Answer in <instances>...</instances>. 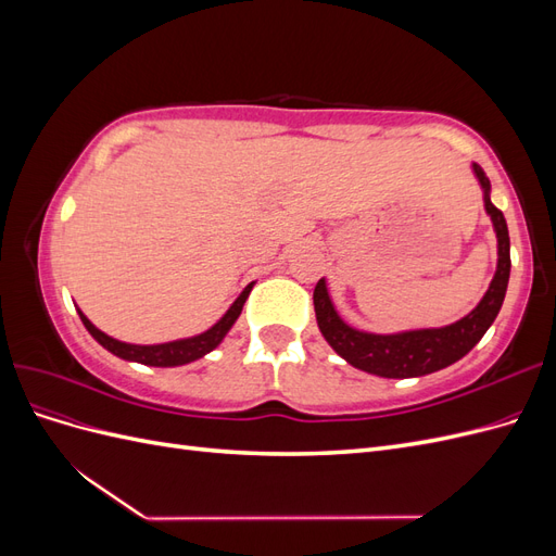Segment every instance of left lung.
I'll return each instance as SVG.
<instances>
[{"mask_svg":"<svg viewBox=\"0 0 556 556\" xmlns=\"http://www.w3.org/2000/svg\"><path fill=\"white\" fill-rule=\"evenodd\" d=\"M473 174L480 182L484 211L496 231V274L486 288L480 304L464 315L462 319L445 327L429 329H410L396 333H374L350 327L336 311L329 296L327 280L323 278L315 285L313 304L317 327L323 331L325 341L333 348L336 355H341L348 364L359 371L374 374L380 378H419L459 362L464 355L478 345L484 331L496 319L503 299H506L508 278H510V237L503 213L492 204L490 192L492 185L486 174L473 162Z\"/></svg>","mask_w":556,"mask_h":556,"instance_id":"left-lung-1","label":"left lung"}]
</instances>
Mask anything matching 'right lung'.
I'll return each mask as SVG.
<instances>
[{
    "instance_id": "right-lung-1",
    "label": "right lung",
    "mask_w": 556,
    "mask_h": 556,
    "mask_svg": "<svg viewBox=\"0 0 556 556\" xmlns=\"http://www.w3.org/2000/svg\"><path fill=\"white\" fill-rule=\"evenodd\" d=\"M250 282L248 288L237 296V301L227 308V313L217 319V323L201 331L197 336H190V339H178V341H169V343H155V345H137V343H125V341H117L113 339V336L104 333L102 329H97L90 319L83 315V311L78 308V315H80V323L86 325V329L90 331L92 339L106 348L111 355L121 357L125 362H139V364H146V366H182V364H190V362H197L204 355H208L211 350H215L217 345H220L225 341V336L229 333V329L233 327V323H237L241 311H243V304L245 299L252 290Z\"/></svg>"
}]
</instances>
